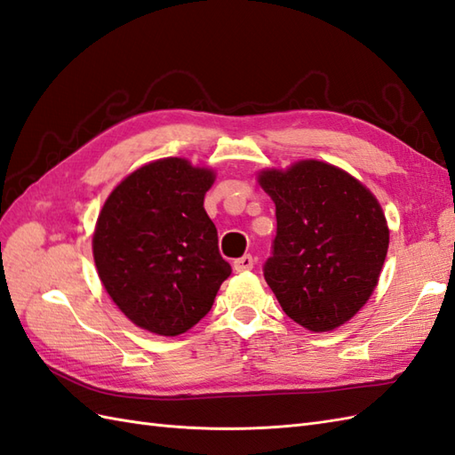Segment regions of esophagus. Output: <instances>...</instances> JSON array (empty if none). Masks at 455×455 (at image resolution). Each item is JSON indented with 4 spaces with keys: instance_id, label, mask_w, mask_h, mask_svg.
Listing matches in <instances>:
<instances>
[{
    "instance_id": "esophagus-1",
    "label": "esophagus",
    "mask_w": 455,
    "mask_h": 455,
    "mask_svg": "<svg viewBox=\"0 0 455 455\" xmlns=\"http://www.w3.org/2000/svg\"><path fill=\"white\" fill-rule=\"evenodd\" d=\"M232 267H235V271H250L253 267V258L250 256V253H246V256H242L238 259L232 261Z\"/></svg>"
}]
</instances>
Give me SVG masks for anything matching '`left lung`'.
Returning <instances> with one entry per match:
<instances>
[{
  "instance_id": "obj_1",
  "label": "left lung",
  "mask_w": 455,
  "mask_h": 455,
  "mask_svg": "<svg viewBox=\"0 0 455 455\" xmlns=\"http://www.w3.org/2000/svg\"><path fill=\"white\" fill-rule=\"evenodd\" d=\"M258 184L277 217L267 284L299 325L337 330L378 287L389 246L382 205L361 180L315 158L263 168Z\"/></svg>"
}]
</instances>
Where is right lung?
I'll return each instance as SVG.
<instances>
[{
    "label": "right lung",
    "mask_w": 455,
    "mask_h": 455,
    "mask_svg": "<svg viewBox=\"0 0 455 455\" xmlns=\"http://www.w3.org/2000/svg\"><path fill=\"white\" fill-rule=\"evenodd\" d=\"M217 172L164 156L130 172L104 202L92 258L104 291L141 330L176 337L204 318L230 275L204 207Z\"/></svg>",
    "instance_id": "right-lung-1"
}]
</instances>
